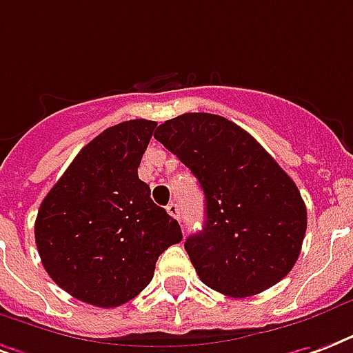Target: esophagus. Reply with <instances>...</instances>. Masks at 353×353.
Here are the masks:
<instances>
[{"label": "esophagus", "instance_id": "obj_1", "mask_svg": "<svg viewBox=\"0 0 353 353\" xmlns=\"http://www.w3.org/2000/svg\"><path fill=\"white\" fill-rule=\"evenodd\" d=\"M166 211H168V214H170V216H174V219H177L179 220V205H177L176 201H170V203H168V205H166Z\"/></svg>", "mask_w": 353, "mask_h": 353}]
</instances>
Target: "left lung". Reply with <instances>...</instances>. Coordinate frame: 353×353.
<instances>
[{
    "label": "left lung",
    "instance_id": "obj_1",
    "mask_svg": "<svg viewBox=\"0 0 353 353\" xmlns=\"http://www.w3.org/2000/svg\"><path fill=\"white\" fill-rule=\"evenodd\" d=\"M153 137L194 174L205 196V225L185 242L201 281L231 298L281 281L302 250L307 209L272 155L209 112L166 120Z\"/></svg>",
    "mask_w": 353,
    "mask_h": 353
}]
</instances>
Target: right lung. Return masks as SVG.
Masks as SVG:
<instances>
[{
  "mask_svg": "<svg viewBox=\"0 0 353 353\" xmlns=\"http://www.w3.org/2000/svg\"><path fill=\"white\" fill-rule=\"evenodd\" d=\"M155 125L139 118L105 129L40 203L34 241L42 265L81 302L109 309L133 300L152 281L159 255L183 239L139 179Z\"/></svg>",
  "mask_w": 353,
  "mask_h": 353,
  "instance_id": "1",
  "label": "right lung"
}]
</instances>
